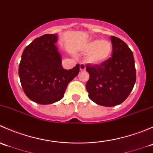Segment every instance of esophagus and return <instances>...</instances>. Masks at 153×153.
Instances as JSON below:
<instances>
[{"label": "esophagus", "instance_id": "obj_1", "mask_svg": "<svg viewBox=\"0 0 153 153\" xmlns=\"http://www.w3.org/2000/svg\"><path fill=\"white\" fill-rule=\"evenodd\" d=\"M79 67H80V70L81 71H84L86 69V66L84 65V64H82V63H81V64H80Z\"/></svg>", "mask_w": 153, "mask_h": 153}]
</instances>
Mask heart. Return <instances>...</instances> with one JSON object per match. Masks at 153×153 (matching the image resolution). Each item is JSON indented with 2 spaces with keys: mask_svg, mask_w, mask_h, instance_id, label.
<instances>
[{
  "mask_svg": "<svg viewBox=\"0 0 153 153\" xmlns=\"http://www.w3.org/2000/svg\"><path fill=\"white\" fill-rule=\"evenodd\" d=\"M84 51L87 52L86 61L88 63L100 64L110 58L113 51V45L108 40L95 39L86 44Z\"/></svg>",
  "mask_w": 153,
  "mask_h": 153,
  "instance_id": "1",
  "label": "heart"
}]
</instances>
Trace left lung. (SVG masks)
Here are the masks:
<instances>
[{"mask_svg": "<svg viewBox=\"0 0 153 153\" xmlns=\"http://www.w3.org/2000/svg\"><path fill=\"white\" fill-rule=\"evenodd\" d=\"M112 57L101 64H87L89 78L86 84L89 98L98 105L114 106L123 103L133 89L136 71L132 52L127 44L111 36Z\"/></svg>", "mask_w": 153, "mask_h": 153, "instance_id": "8db88e82", "label": "left lung"}]
</instances>
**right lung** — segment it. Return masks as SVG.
Segmentation results:
<instances>
[{"mask_svg":"<svg viewBox=\"0 0 153 153\" xmlns=\"http://www.w3.org/2000/svg\"><path fill=\"white\" fill-rule=\"evenodd\" d=\"M55 34L37 38L24 49L18 68L24 93L40 104H50L64 97L68 84L78 75L80 67L64 69L55 43Z\"/></svg>","mask_w":153,"mask_h":153,"instance_id":"add662e5","label":"right lung"}]
</instances>
